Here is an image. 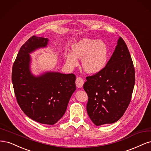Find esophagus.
<instances>
[{
	"label": "esophagus",
	"instance_id": "34e87169",
	"mask_svg": "<svg viewBox=\"0 0 151 151\" xmlns=\"http://www.w3.org/2000/svg\"><path fill=\"white\" fill-rule=\"evenodd\" d=\"M75 83L78 88H82L84 84V80L81 77H78L76 78Z\"/></svg>",
	"mask_w": 151,
	"mask_h": 151
}]
</instances>
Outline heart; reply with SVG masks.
Returning <instances> with one entry per match:
<instances>
[{
    "label": "heart",
    "instance_id": "b5f03b06",
    "mask_svg": "<svg viewBox=\"0 0 151 151\" xmlns=\"http://www.w3.org/2000/svg\"><path fill=\"white\" fill-rule=\"evenodd\" d=\"M71 47L72 52L65 55L66 65L71 68L78 65V59L82 60L83 68L90 74L97 73L105 66L108 51L104 42L83 38L73 44Z\"/></svg>",
    "mask_w": 151,
    "mask_h": 151
}]
</instances>
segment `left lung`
<instances>
[{"label": "left lung", "instance_id": "1", "mask_svg": "<svg viewBox=\"0 0 151 151\" xmlns=\"http://www.w3.org/2000/svg\"><path fill=\"white\" fill-rule=\"evenodd\" d=\"M135 85V70L127 45L120 37L107 64L86 77L83 88L88 96L87 113L95 125L112 124L127 109Z\"/></svg>", "mask_w": 151, "mask_h": 151}]
</instances>
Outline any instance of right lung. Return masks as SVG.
I'll return each instance as SVG.
<instances>
[{
	"label": "right lung",
	"mask_w": 151,
	"mask_h": 151,
	"mask_svg": "<svg viewBox=\"0 0 151 151\" xmlns=\"http://www.w3.org/2000/svg\"><path fill=\"white\" fill-rule=\"evenodd\" d=\"M49 40L32 36L24 44L14 63L12 81L21 109L37 122L53 125L65 114L76 90L74 74L46 71L38 76L31 71L30 53L46 47Z\"/></svg>",
	"instance_id": "obj_1"
}]
</instances>
